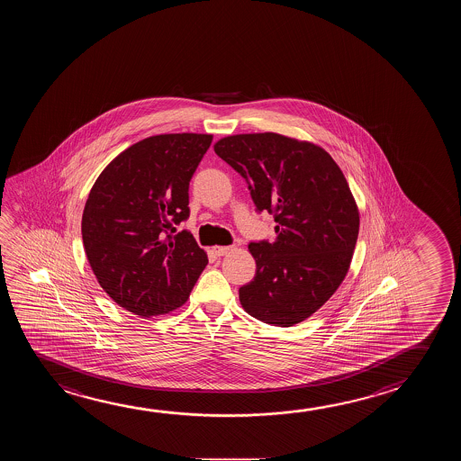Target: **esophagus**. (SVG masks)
<instances>
[{"label": "esophagus", "instance_id": "34e87169", "mask_svg": "<svg viewBox=\"0 0 461 461\" xmlns=\"http://www.w3.org/2000/svg\"><path fill=\"white\" fill-rule=\"evenodd\" d=\"M231 250H233L231 246H215V248L212 249L213 254L217 255V257H223V255L230 254Z\"/></svg>", "mask_w": 461, "mask_h": 461}]
</instances>
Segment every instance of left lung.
<instances>
[{"label": "left lung", "mask_w": 461, "mask_h": 461, "mask_svg": "<svg viewBox=\"0 0 461 461\" xmlns=\"http://www.w3.org/2000/svg\"><path fill=\"white\" fill-rule=\"evenodd\" d=\"M213 150L277 223L274 242L249 244L257 273L240 288V304L265 323L294 327L331 298L350 267L360 215L348 180L327 150L282 134H234Z\"/></svg>", "instance_id": "obj_1"}]
</instances>
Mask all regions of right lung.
<instances>
[{
    "mask_svg": "<svg viewBox=\"0 0 461 461\" xmlns=\"http://www.w3.org/2000/svg\"><path fill=\"white\" fill-rule=\"evenodd\" d=\"M212 134H158L117 155L82 213V240L101 287L140 317L182 306L207 265L187 221L188 185Z\"/></svg>",
    "mask_w": 461,
    "mask_h": 461,
    "instance_id": "add662e5",
    "label": "right lung"
}]
</instances>
